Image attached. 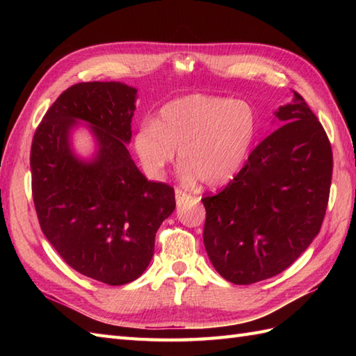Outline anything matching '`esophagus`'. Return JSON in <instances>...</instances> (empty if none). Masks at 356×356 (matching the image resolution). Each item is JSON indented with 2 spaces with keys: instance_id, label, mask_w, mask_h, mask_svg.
I'll return each instance as SVG.
<instances>
[{
  "instance_id": "esophagus-1",
  "label": "esophagus",
  "mask_w": 356,
  "mask_h": 356,
  "mask_svg": "<svg viewBox=\"0 0 356 356\" xmlns=\"http://www.w3.org/2000/svg\"><path fill=\"white\" fill-rule=\"evenodd\" d=\"M176 202H177V205H180V203H184V200H186V199H190L191 195L188 194V193H185L184 190H180V188H176Z\"/></svg>"
}]
</instances>
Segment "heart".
I'll use <instances>...</instances> for the list:
<instances>
[{
  "instance_id": "1",
  "label": "heart",
  "mask_w": 356,
  "mask_h": 356,
  "mask_svg": "<svg viewBox=\"0 0 356 356\" xmlns=\"http://www.w3.org/2000/svg\"><path fill=\"white\" fill-rule=\"evenodd\" d=\"M259 120L251 104L188 95L166 102L134 134V149L149 177H162L179 149L182 176L209 186L236 176L251 153Z\"/></svg>"
}]
</instances>
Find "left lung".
<instances>
[{
    "instance_id": "8db88e82",
    "label": "left lung",
    "mask_w": 356,
    "mask_h": 356,
    "mask_svg": "<svg viewBox=\"0 0 356 356\" xmlns=\"http://www.w3.org/2000/svg\"><path fill=\"white\" fill-rule=\"evenodd\" d=\"M275 116L283 125L220 193L202 199L207 254L234 284L289 268L320 232L327 209L334 157L323 125L297 92Z\"/></svg>"
}]
</instances>
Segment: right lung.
Wrapping results in <instances>:
<instances>
[{"instance_id":"add662e5","label":"right lung","mask_w":356,"mask_h":356,"mask_svg":"<svg viewBox=\"0 0 356 356\" xmlns=\"http://www.w3.org/2000/svg\"><path fill=\"white\" fill-rule=\"evenodd\" d=\"M138 90L122 82H79L51 104L32 149V195L50 245L79 274L120 286L140 277L159 226L176 208L172 186L149 182L128 153ZM78 120L92 125L98 153L79 161L70 148Z\"/></svg>"}]
</instances>
